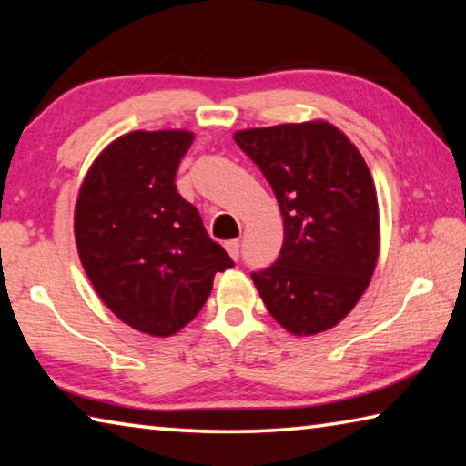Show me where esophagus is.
Returning <instances> with one entry per match:
<instances>
[{
    "label": "esophagus",
    "mask_w": 466,
    "mask_h": 466,
    "mask_svg": "<svg viewBox=\"0 0 466 466\" xmlns=\"http://www.w3.org/2000/svg\"><path fill=\"white\" fill-rule=\"evenodd\" d=\"M224 248L228 250V255H230L234 261H238V257H240V242L238 240H228L224 244Z\"/></svg>",
    "instance_id": "1"
}]
</instances>
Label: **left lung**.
<instances>
[{"instance_id": "obj_1", "label": "left lung", "mask_w": 466, "mask_h": 466, "mask_svg": "<svg viewBox=\"0 0 466 466\" xmlns=\"http://www.w3.org/2000/svg\"><path fill=\"white\" fill-rule=\"evenodd\" d=\"M234 141L269 180L283 216L278 261L250 275L267 310L298 337L333 329L370 286L380 250L364 157L319 119L236 131Z\"/></svg>"}]
</instances>
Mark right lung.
Masks as SVG:
<instances>
[{"label":"right lung","instance_id":"obj_1","mask_svg":"<svg viewBox=\"0 0 466 466\" xmlns=\"http://www.w3.org/2000/svg\"><path fill=\"white\" fill-rule=\"evenodd\" d=\"M185 129L131 131L102 149L80 187L74 232L84 271L116 319L152 337L188 325L216 273L234 267L178 195Z\"/></svg>","mask_w":466,"mask_h":466}]
</instances>
